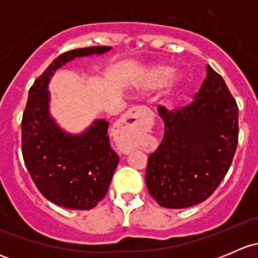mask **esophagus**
Wrapping results in <instances>:
<instances>
[{"mask_svg":"<svg viewBox=\"0 0 258 258\" xmlns=\"http://www.w3.org/2000/svg\"><path fill=\"white\" fill-rule=\"evenodd\" d=\"M144 111H147V108L132 107L128 112L124 114L123 118H122L121 121L116 124V126H114L113 132H114V139L117 140V144H121V142H119V140L122 139V136H123L124 131H126L127 128L136 126V123L139 122V116L144 112ZM121 148H122V151H123V153L130 152V148L123 147V146H122Z\"/></svg>","mask_w":258,"mask_h":258,"instance_id":"esophagus-1","label":"esophagus"}]
</instances>
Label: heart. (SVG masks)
<instances>
[{
    "label": "heart",
    "instance_id": "b5f03b06",
    "mask_svg": "<svg viewBox=\"0 0 258 258\" xmlns=\"http://www.w3.org/2000/svg\"><path fill=\"white\" fill-rule=\"evenodd\" d=\"M172 75V69L167 64H153V66L147 67L141 72L139 79L135 82V87L141 93H150L153 91L158 90L162 86L166 85L168 79ZM179 83V80L176 79L171 83V87L167 92V97H171Z\"/></svg>",
    "mask_w": 258,
    "mask_h": 258
}]
</instances>
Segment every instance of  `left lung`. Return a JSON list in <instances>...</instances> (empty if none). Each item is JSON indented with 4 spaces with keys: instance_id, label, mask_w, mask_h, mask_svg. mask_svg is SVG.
<instances>
[{
    "instance_id": "left-lung-1",
    "label": "left lung",
    "mask_w": 258,
    "mask_h": 258,
    "mask_svg": "<svg viewBox=\"0 0 258 258\" xmlns=\"http://www.w3.org/2000/svg\"><path fill=\"white\" fill-rule=\"evenodd\" d=\"M165 134L148 157L146 184L166 209L204 202L227 173L238 140V107L222 77L206 66V79L186 107L158 106Z\"/></svg>"
}]
</instances>
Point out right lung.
<instances>
[{
  "label": "right lung",
  "mask_w": 258,
  "mask_h": 258,
  "mask_svg": "<svg viewBox=\"0 0 258 258\" xmlns=\"http://www.w3.org/2000/svg\"><path fill=\"white\" fill-rule=\"evenodd\" d=\"M110 46L77 48L59 54L28 91L23 112L22 155L38 191L69 210H91L106 196L118 165L106 119H95L81 134L62 130L49 112L48 83L54 72L77 57L106 53Z\"/></svg>",
  "instance_id": "add662e5"
}]
</instances>
